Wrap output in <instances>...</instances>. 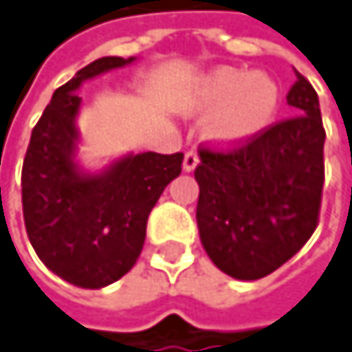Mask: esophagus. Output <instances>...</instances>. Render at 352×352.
Here are the masks:
<instances>
[{
  "label": "esophagus",
  "instance_id": "34e87169",
  "mask_svg": "<svg viewBox=\"0 0 352 352\" xmlns=\"http://www.w3.org/2000/svg\"><path fill=\"white\" fill-rule=\"evenodd\" d=\"M199 163V155L195 151H187L185 153V159H183V169L185 171H193Z\"/></svg>",
  "mask_w": 352,
  "mask_h": 352
}]
</instances>
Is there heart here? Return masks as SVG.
I'll use <instances>...</instances> for the list:
<instances>
[{
    "label": "heart",
    "mask_w": 352,
    "mask_h": 352,
    "mask_svg": "<svg viewBox=\"0 0 352 352\" xmlns=\"http://www.w3.org/2000/svg\"><path fill=\"white\" fill-rule=\"evenodd\" d=\"M191 111L211 113L208 136L222 144H239L261 134L279 107V87L265 73L236 67L212 71L191 98Z\"/></svg>",
    "instance_id": "obj_1"
}]
</instances>
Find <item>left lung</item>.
<instances>
[{
  "instance_id": "8db88e82",
  "label": "left lung",
  "mask_w": 352,
  "mask_h": 352,
  "mask_svg": "<svg viewBox=\"0 0 352 352\" xmlns=\"http://www.w3.org/2000/svg\"><path fill=\"white\" fill-rule=\"evenodd\" d=\"M296 75L287 104L298 116L228 148L199 144V239L214 265L234 279L273 273L318 226L326 130L316 89Z\"/></svg>"
}]
</instances>
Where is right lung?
Returning <instances> with one entry per match:
<instances>
[{
  "instance_id": "right-lung-1",
  "label": "right lung",
  "mask_w": 352,
  "mask_h": 352,
  "mask_svg": "<svg viewBox=\"0 0 352 352\" xmlns=\"http://www.w3.org/2000/svg\"><path fill=\"white\" fill-rule=\"evenodd\" d=\"M130 60L98 58L60 85L32 130L22 167L24 224L36 254L52 273L87 289L106 287L134 267L148 214L183 165V153H142L102 175L77 173V89Z\"/></svg>"
}]
</instances>
